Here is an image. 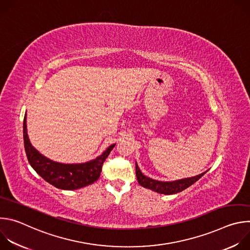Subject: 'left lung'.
Returning <instances> with one entry per match:
<instances>
[{
  "label": "left lung",
  "mask_w": 250,
  "mask_h": 250,
  "mask_svg": "<svg viewBox=\"0 0 250 250\" xmlns=\"http://www.w3.org/2000/svg\"><path fill=\"white\" fill-rule=\"evenodd\" d=\"M207 173L204 172L200 175L190 177V178H184V179L180 180H176V181H170V182H164V181H158L151 179V178L146 176L142 174L140 171L137 163L135 162V174H136V179L137 182L140 186L150 189L154 192H157L159 194H164V195H172V194H177L179 192H182L183 190L187 189L191 185H193L195 182H197L200 178Z\"/></svg>",
  "instance_id": "1"
}]
</instances>
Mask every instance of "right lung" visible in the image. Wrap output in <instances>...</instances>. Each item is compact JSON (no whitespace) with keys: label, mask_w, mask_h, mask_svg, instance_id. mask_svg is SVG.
Returning a JSON list of instances; mask_svg holds the SVG:
<instances>
[{"label":"right lung","mask_w":250,"mask_h":250,"mask_svg":"<svg viewBox=\"0 0 250 250\" xmlns=\"http://www.w3.org/2000/svg\"><path fill=\"white\" fill-rule=\"evenodd\" d=\"M23 144L30 166L46 182L61 190H76L96 182L104 161L116 146H110L101 155L85 163L65 164L53 161L31 146L26 128V113L23 120Z\"/></svg>","instance_id":"obj_1"}]
</instances>
